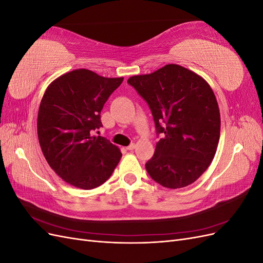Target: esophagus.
I'll return each instance as SVG.
<instances>
[{
    "mask_svg": "<svg viewBox=\"0 0 263 263\" xmlns=\"http://www.w3.org/2000/svg\"><path fill=\"white\" fill-rule=\"evenodd\" d=\"M135 147H136V145H135V144H130L128 147H126V149L128 150V151H132V150L135 149Z\"/></svg>",
    "mask_w": 263,
    "mask_h": 263,
    "instance_id": "esophagus-1",
    "label": "esophagus"
}]
</instances>
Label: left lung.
Returning <instances> with one entry per match:
<instances>
[{"mask_svg":"<svg viewBox=\"0 0 263 263\" xmlns=\"http://www.w3.org/2000/svg\"><path fill=\"white\" fill-rule=\"evenodd\" d=\"M127 83L147 102L161 135L146 163L150 178L168 189L192 184L209 168L219 140V108L211 86L178 65L134 76Z\"/></svg>","mask_w":263,"mask_h":263,"instance_id":"1","label":"left lung"}]
</instances>
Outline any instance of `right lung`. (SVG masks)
I'll use <instances>...</instances> for the list:
<instances>
[{
	"mask_svg": "<svg viewBox=\"0 0 263 263\" xmlns=\"http://www.w3.org/2000/svg\"><path fill=\"white\" fill-rule=\"evenodd\" d=\"M123 80L78 69L47 87L38 110L39 145L50 168L69 184L98 187L119 162V149L93 133L103 126L101 110Z\"/></svg>",
	"mask_w": 263,
	"mask_h": 263,
	"instance_id": "obj_1",
	"label": "right lung"
}]
</instances>
